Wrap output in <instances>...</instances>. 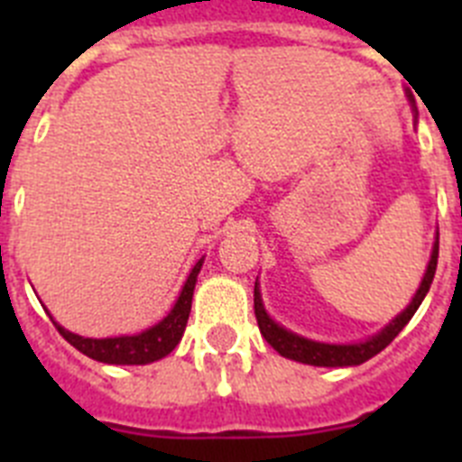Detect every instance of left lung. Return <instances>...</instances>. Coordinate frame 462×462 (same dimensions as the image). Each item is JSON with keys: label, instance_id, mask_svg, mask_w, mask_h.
<instances>
[{"label": "left lung", "instance_id": "8db88e82", "mask_svg": "<svg viewBox=\"0 0 462 462\" xmlns=\"http://www.w3.org/2000/svg\"><path fill=\"white\" fill-rule=\"evenodd\" d=\"M407 97H410V94H407ZM411 108H414V116H419L414 104H411ZM438 254H439V234L438 238H435V245H432L430 261H428V268L426 273H423L421 284H419V289H416L410 305H407V308L395 317V319H391L389 324L383 326L379 333H374L373 337H368V340H363V342H346V345H330V342L310 340V337L298 336V333H293V330L277 324L271 314L266 312V308H263L259 282H254V314H256V321H259L261 336L266 337L268 345H271L280 356L291 358V361H298V363H305V365H319V368H349V365H361V363H365L368 358L377 356L382 349H386L400 330L410 324V319L414 317L419 305L423 303L426 293L430 291L432 277H435V271H438Z\"/></svg>", "mask_w": 462, "mask_h": 462}]
</instances>
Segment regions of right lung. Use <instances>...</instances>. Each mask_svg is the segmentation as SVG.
<instances>
[{"instance_id": "add662e5", "label": "right lung", "mask_w": 462, "mask_h": 462, "mask_svg": "<svg viewBox=\"0 0 462 462\" xmlns=\"http://www.w3.org/2000/svg\"><path fill=\"white\" fill-rule=\"evenodd\" d=\"M203 259L194 263V268L187 275L185 284L180 289V296L173 303L171 312L164 319L157 321L150 328L141 330L136 336H117V337H83L79 333H71L64 326L55 324L60 336L79 349L85 356L94 358L99 363H110V365H148V363L159 361V358L169 356L175 349V345L182 340L187 319L191 312V296H194L196 277L201 273Z\"/></svg>"}]
</instances>
